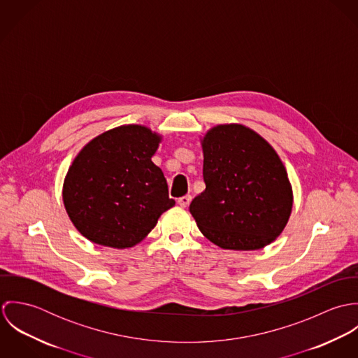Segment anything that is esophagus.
Wrapping results in <instances>:
<instances>
[{"label":"esophagus","mask_w":358,"mask_h":358,"mask_svg":"<svg viewBox=\"0 0 358 358\" xmlns=\"http://www.w3.org/2000/svg\"><path fill=\"white\" fill-rule=\"evenodd\" d=\"M190 203H192V196H183V197H180V199L178 200V204L180 205L182 208L189 206Z\"/></svg>","instance_id":"obj_1"}]
</instances>
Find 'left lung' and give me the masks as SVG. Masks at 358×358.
<instances>
[{"instance_id":"8db88e82","label":"left lung","mask_w":358,"mask_h":358,"mask_svg":"<svg viewBox=\"0 0 358 358\" xmlns=\"http://www.w3.org/2000/svg\"><path fill=\"white\" fill-rule=\"evenodd\" d=\"M205 190L190 204L215 245L255 251L273 243L292 212L294 194L275 150L254 129L220 124L201 138Z\"/></svg>"}]
</instances>
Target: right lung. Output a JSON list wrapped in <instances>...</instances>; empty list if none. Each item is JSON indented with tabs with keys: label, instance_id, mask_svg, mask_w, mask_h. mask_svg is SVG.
<instances>
[{
	"label": "right lung",
	"instance_id": "right-lung-1",
	"mask_svg": "<svg viewBox=\"0 0 358 358\" xmlns=\"http://www.w3.org/2000/svg\"><path fill=\"white\" fill-rule=\"evenodd\" d=\"M162 136L138 124L108 129L88 142L63 182V204L90 241L124 250L139 244L175 205L153 161Z\"/></svg>",
	"mask_w": 358,
	"mask_h": 358
}]
</instances>
